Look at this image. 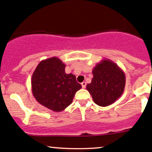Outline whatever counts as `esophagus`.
Instances as JSON below:
<instances>
[{"instance_id": "34e87169", "label": "esophagus", "mask_w": 152, "mask_h": 152, "mask_svg": "<svg viewBox=\"0 0 152 152\" xmlns=\"http://www.w3.org/2000/svg\"><path fill=\"white\" fill-rule=\"evenodd\" d=\"M81 86H82V88H85L86 86V82H82Z\"/></svg>"}]
</instances>
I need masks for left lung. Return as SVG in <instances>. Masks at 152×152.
Returning a JSON list of instances; mask_svg holds the SVG:
<instances>
[{"instance_id": "8db88e82", "label": "left lung", "mask_w": 152, "mask_h": 152, "mask_svg": "<svg viewBox=\"0 0 152 152\" xmlns=\"http://www.w3.org/2000/svg\"><path fill=\"white\" fill-rule=\"evenodd\" d=\"M91 83L87 84L94 103L106 107L116 101L123 94L125 86V75L117 64L110 59H103L92 71Z\"/></svg>"}]
</instances>
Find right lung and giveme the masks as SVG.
Instances as JSON below:
<instances>
[{
    "label": "right lung",
    "instance_id": "right-lung-1",
    "mask_svg": "<svg viewBox=\"0 0 152 152\" xmlns=\"http://www.w3.org/2000/svg\"><path fill=\"white\" fill-rule=\"evenodd\" d=\"M65 67L60 58H47L39 62L31 79L32 92L37 101L54 112L66 108L81 88L74 74H66Z\"/></svg>",
    "mask_w": 152,
    "mask_h": 152
}]
</instances>
